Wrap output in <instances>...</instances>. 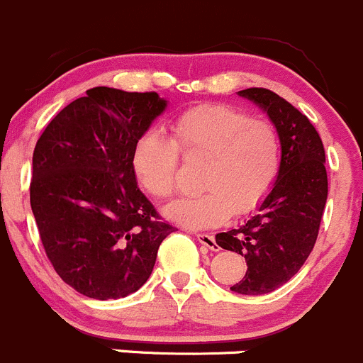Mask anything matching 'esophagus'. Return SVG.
Returning a JSON list of instances; mask_svg holds the SVG:
<instances>
[{
  "label": "esophagus",
  "instance_id": "34e87169",
  "mask_svg": "<svg viewBox=\"0 0 363 363\" xmlns=\"http://www.w3.org/2000/svg\"><path fill=\"white\" fill-rule=\"evenodd\" d=\"M196 240L201 243V245L206 247V249H210V250H217L218 249L217 242H215V238L211 235H204V233H199V235H196Z\"/></svg>",
  "mask_w": 363,
  "mask_h": 363
}]
</instances>
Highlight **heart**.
<instances>
[{
  "mask_svg": "<svg viewBox=\"0 0 363 363\" xmlns=\"http://www.w3.org/2000/svg\"><path fill=\"white\" fill-rule=\"evenodd\" d=\"M173 139L148 130L132 150V171L141 189L166 199L177 186L180 150L208 157L199 178L203 192L180 197L164 215L186 229L222 225L231 213L254 210L281 169V141L270 123L235 107L210 104L186 111L171 125Z\"/></svg>",
  "mask_w": 363,
  "mask_h": 363,
  "instance_id": "b5f03b06",
  "label": "heart"
}]
</instances>
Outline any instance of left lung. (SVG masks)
Instances as JSON below:
<instances>
[{"label":"left lung","instance_id":"8db88e82","mask_svg":"<svg viewBox=\"0 0 363 363\" xmlns=\"http://www.w3.org/2000/svg\"><path fill=\"white\" fill-rule=\"evenodd\" d=\"M256 104L279 134L281 169L257 213L236 229L218 233L215 242L247 261L243 279L233 284L238 295H267L302 268L314 249L328 197L325 148L308 118L264 88L238 91Z\"/></svg>","mask_w":363,"mask_h":363}]
</instances>
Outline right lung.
<instances>
[{"mask_svg": "<svg viewBox=\"0 0 363 363\" xmlns=\"http://www.w3.org/2000/svg\"><path fill=\"white\" fill-rule=\"evenodd\" d=\"M166 109L157 93L96 86L61 109L35 146L30 201L42 245L81 295L138 291L174 231L157 220L130 164L135 141Z\"/></svg>", "mask_w": 363, "mask_h": 363, "instance_id": "obj_1", "label": "right lung"}]
</instances>
